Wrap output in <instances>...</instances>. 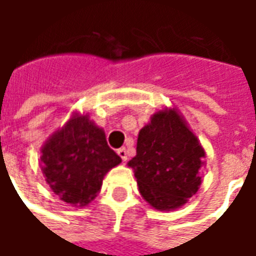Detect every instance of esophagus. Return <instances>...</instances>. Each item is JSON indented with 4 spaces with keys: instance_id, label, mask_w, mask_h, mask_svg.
I'll return each mask as SVG.
<instances>
[{
    "instance_id": "esophagus-1",
    "label": "esophagus",
    "mask_w": 256,
    "mask_h": 256,
    "mask_svg": "<svg viewBox=\"0 0 256 256\" xmlns=\"http://www.w3.org/2000/svg\"><path fill=\"white\" fill-rule=\"evenodd\" d=\"M118 155L122 158L123 162L128 160V150H126V148H120V150H118Z\"/></svg>"
}]
</instances>
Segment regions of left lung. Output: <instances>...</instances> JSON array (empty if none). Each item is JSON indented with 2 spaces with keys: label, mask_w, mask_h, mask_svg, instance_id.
Segmentation results:
<instances>
[{
  "label": "left lung",
  "mask_w": 256,
  "mask_h": 256,
  "mask_svg": "<svg viewBox=\"0 0 256 256\" xmlns=\"http://www.w3.org/2000/svg\"><path fill=\"white\" fill-rule=\"evenodd\" d=\"M206 150L177 108H164L140 130L128 166L141 196L159 211L182 207L200 188Z\"/></svg>",
  "instance_id": "1"
}]
</instances>
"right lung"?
Wrapping results in <instances>:
<instances>
[{
    "label": "right lung",
    "mask_w": 256,
    "mask_h": 256,
    "mask_svg": "<svg viewBox=\"0 0 256 256\" xmlns=\"http://www.w3.org/2000/svg\"><path fill=\"white\" fill-rule=\"evenodd\" d=\"M41 154L48 185L71 206L89 204L100 192L106 172L122 162L106 144L104 130L79 112L48 138Z\"/></svg>",
    "instance_id": "add662e5"
}]
</instances>
